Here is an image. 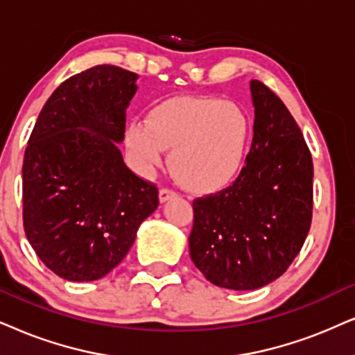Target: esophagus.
<instances>
[{"instance_id":"1","label":"esophagus","mask_w":355,"mask_h":355,"mask_svg":"<svg viewBox=\"0 0 355 355\" xmlns=\"http://www.w3.org/2000/svg\"><path fill=\"white\" fill-rule=\"evenodd\" d=\"M175 196H177V191L170 190V188H160V191H159L160 203H165V201H168L170 198H175Z\"/></svg>"}]
</instances>
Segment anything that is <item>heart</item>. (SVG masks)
Wrapping results in <instances>:
<instances>
[{
	"label": "heart",
	"mask_w": 355,
	"mask_h": 355,
	"mask_svg": "<svg viewBox=\"0 0 355 355\" xmlns=\"http://www.w3.org/2000/svg\"><path fill=\"white\" fill-rule=\"evenodd\" d=\"M250 121L236 103L216 98L175 96L152 107L146 123L128 131V146L144 168L162 160L191 191H216L236 180L244 167Z\"/></svg>",
	"instance_id": "heart-1"
}]
</instances>
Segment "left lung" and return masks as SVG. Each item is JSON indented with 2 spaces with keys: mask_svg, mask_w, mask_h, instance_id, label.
I'll return each instance as SVG.
<instances>
[{
  "mask_svg": "<svg viewBox=\"0 0 355 355\" xmlns=\"http://www.w3.org/2000/svg\"><path fill=\"white\" fill-rule=\"evenodd\" d=\"M254 137L231 187L193 201L190 255L211 284L257 290L284 275L306 239L313 160L284 101L250 80Z\"/></svg>",
  "mask_w": 355,
  "mask_h": 355,
  "instance_id": "left-lung-1",
  "label": "left lung"
}]
</instances>
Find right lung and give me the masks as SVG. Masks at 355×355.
<instances>
[{"instance_id":"right-lung-1","label":"right lung","mask_w":355,"mask_h":355,"mask_svg":"<svg viewBox=\"0 0 355 355\" xmlns=\"http://www.w3.org/2000/svg\"><path fill=\"white\" fill-rule=\"evenodd\" d=\"M137 75L96 65L46 101L22 164V221L29 244L55 275L105 277L131 249L159 190L125 167L118 149Z\"/></svg>"}]
</instances>
